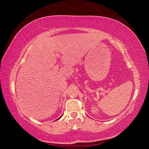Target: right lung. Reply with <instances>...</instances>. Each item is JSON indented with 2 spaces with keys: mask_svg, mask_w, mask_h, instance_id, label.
I'll list each match as a JSON object with an SVG mask.
<instances>
[{
  "mask_svg": "<svg viewBox=\"0 0 149 149\" xmlns=\"http://www.w3.org/2000/svg\"><path fill=\"white\" fill-rule=\"evenodd\" d=\"M60 118H61V117H60Z\"/></svg>",
  "mask_w": 149,
  "mask_h": 149,
  "instance_id": "right-lung-1",
  "label": "right lung"
}]
</instances>
